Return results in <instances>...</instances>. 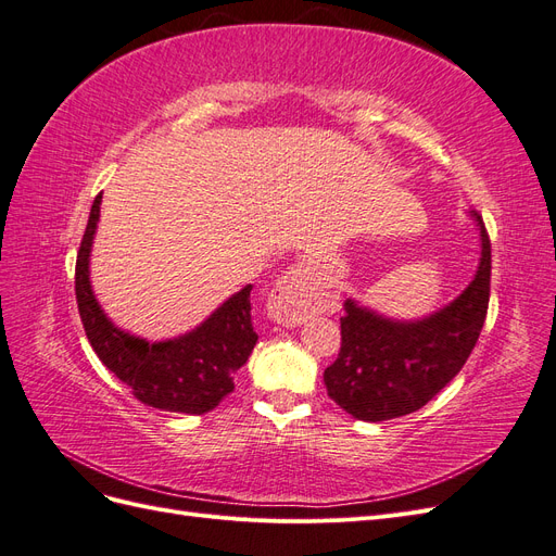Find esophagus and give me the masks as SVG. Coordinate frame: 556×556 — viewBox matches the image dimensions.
<instances>
[{"label": "esophagus", "mask_w": 556, "mask_h": 556, "mask_svg": "<svg viewBox=\"0 0 556 556\" xmlns=\"http://www.w3.org/2000/svg\"><path fill=\"white\" fill-rule=\"evenodd\" d=\"M323 296L325 292L311 268L296 264L276 280L271 294H268V317L282 327L304 325L317 313L325 301Z\"/></svg>", "instance_id": "34e87169"}]
</instances>
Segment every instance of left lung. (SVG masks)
I'll return each instance as SVG.
<instances>
[{"label":"left lung","mask_w":556,"mask_h":556,"mask_svg":"<svg viewBox=\"0 0 556 556\" xmlns=\"http://www.w3.org/2000/svg\"><path fill=\"white\" fill-rule=\"evenodd\" d=\"M470 215L480 227V266L450 306L417 323H394L345 301L341 352L325 368V384L352 417L382 422L419 410L462 371L476 348L490 306L492 243L482 215Z\"/></svg>","instance_id":"obj_1"}]
</instances>
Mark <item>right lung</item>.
Listing matches in <instances>:
<instances>
[{
    "instance_id": "1",
    "label": "right lung",
    "mask_w": 556,
    "mask_h": 556,
    "mask_svg": "<svg viewBox=\"0 0 556 556\" xmlns=\"http://www.w3.org/2000/svg\"><path fill=\"white\" fill-rule=\"evenodd\" d=\"M99 204L102 194L94 197L76 257V301L92 350L146 406L188 415L213 410L233 392V374L257 343L250 319L252 285L229 296L204 325L174 341L148 343L121 331L99 308L88 276Z\"/></svg>"
}]
</instances>
